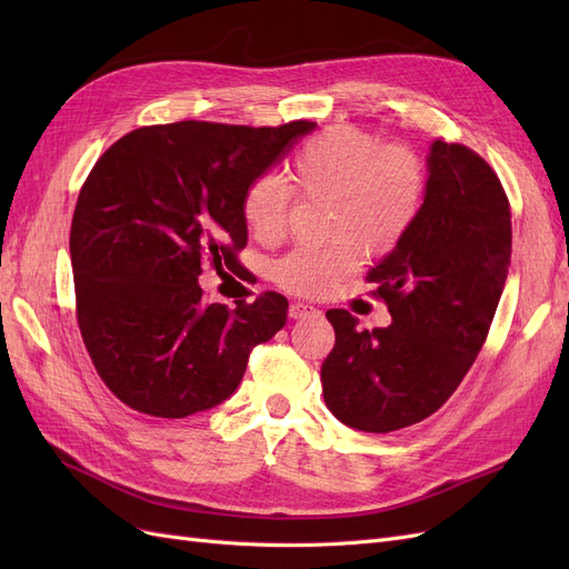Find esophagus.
Masks as SVG:
<instances>
[{"label": "esophagus", "instance_id": "34e87169", "mask_svg": "<svg viewBox=\"0 0 569 569\" xmlns=\"http://www.w3.org/2000/svg\"><path fill=\"white\" fill-rule=\"evenodd\" d=\"M320 311L316 306H311V303H303V301H295L289 306V316L295 318V320H301V318H311V316H318Z\"/></svg>", "mask_w": 569, "mask_h": 569}]
</instances>
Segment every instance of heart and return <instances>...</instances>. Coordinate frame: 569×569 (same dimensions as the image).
<instances>
[{
    "instance_id": "heart-1",
    "label": "heart",
    "mask_w": 569,
    "mask_h": 569,
    "mask_svg": "<svg viewBox=\"0 0 569 569\" xmlns=\"http://www.w3.org/2000/svg\"><path fill=\"white\" fill-rule=\"evenodd\" d=\"M295 187L308 199H330L325 247H299L274 266V282L291 295L320 297L360 263V247L389 253L416 226L427 197V163L416 149L385 144L358 126L327 128L291 157ZM291 189L272 176L244 192L242 216L263 244L280 242L289 226Z\"/></svg>"
}]
</instances>
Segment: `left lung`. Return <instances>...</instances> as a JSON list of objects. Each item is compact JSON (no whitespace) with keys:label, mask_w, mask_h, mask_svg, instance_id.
Returning <instances> with one entry per match:
<instances>
[{"label":"left lung","mask_w":569,"mask_h":569,"mask_svg":"<svg viewBox=\"0 0 569 569\" xmlns=\"http://www.w3.org/2000/svg\"><path fill=\"white\" fill-rule=\"evenodd\" d=\"M427 163L418 222L366 278L391 325L358 332L343 308L325 313L335 327L320 370L325 403L363 432H396L449 401L485 347L508 278L510 201L496 170L441 140Z\"/></svg>","instance_id":"obj_1"}]
</instances>
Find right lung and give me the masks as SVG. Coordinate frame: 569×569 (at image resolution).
<instances>
[{
	"mask_svg": "<svg viewBox=\"0 0 569 569\" xmlns=\"http://www.w3.org/2000/svg\"><path fill=\"white\" fill-rule=\"evenodd\" d=\"M316 128L180 120L144 126L101 153L71 222L76 318L101 382L151 418L222 403L253 347L280 332L287 299L209 303L206 266L242 268L247 187Z\"/></svg>",
	"mask_w": 569,
	"mask_h": 569,
	"instance_id": "obj_1",
	"label": "right lung"
}]
</instances>
